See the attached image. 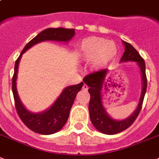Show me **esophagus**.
<instances>
[{
	"instance_id": "obj_1",
	"label": "esophagus",
	"mask_w": 159,
	"mask_h": 159,
	"mask_svg": "<svg viewBox=\"0 0 159 159\" xmlns=\"http://www.w3.org/2000/svg\"><path fill=\"white\" fill-rule=\"evenodd\" d=\"M82 90H83V91H87V90H88V86H86V84H83V86H82Z\"/></svg>"
}]
</instances>
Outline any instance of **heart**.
<instances>
[{
    "mask_svg": "<svg viewBox=\"0 0 159 159\" xmlns=\"http://www.w3.org/2000/svg\"><path fill=\"white\" fill-rule=\"evenodd\" d=\"M78 50L81 57L86 61L92 60L93 66L95 68L109 64L117 52L114 42L99 37H89L83 39Z\"/></svg>",
    "mask_w": 159,
    "mask_h": 159,
    "instance_id": "obj_1",
    "label": "heart"
}]
</instances>
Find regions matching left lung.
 <instances>
[{"mask_svg": "<svg viewBox=\"0 0 159 159\" xmlns=\"http://www.w3.org/2000/svg\"><path fill=\"white\" fill-rule=\"evenodd\" d=\"M123 44L125 46V52L123 53L122 57L121 58V62H136L140 66L142 74V93L137 109L132 113V115L122 121H116L112 119L105 112V109L102 105L101 90L102 87H104L103 82L107 73V69H101L96 72H93L83 78L84 83H86L90 87L88 90L91 95V100L89 102V113H90L91 122L98 131L106 135H114L119 133L121 131L126 130V128H128L135 122V120L136 119V117L141 110L144 95L146 92L147 77L144 59L140 56L139 52L131 44L126 42H123Z\"/></svg>", "mask_w": 159, "mask_h": 159, "instance_id": "1", "label": "left lung"}]
</instances>
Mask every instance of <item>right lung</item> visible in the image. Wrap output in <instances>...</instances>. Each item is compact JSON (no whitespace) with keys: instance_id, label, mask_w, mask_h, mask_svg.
Segmentation results:
<instances>
[{"instance_id":"add662e5","label":"right lung","mask_w":159,"mask_h":159,"mask_svg":"<svg viewBox=\"0 0 159 159\" xmlns=\"http://www.w3.org/2000/svg\"><path fill=\"white\" fill-rule=\"evenodd\" d=\"M75 29L64 28H48L42 31L32 39L25 46L21 54L17 59L15 65V73L12 77V91L15 100V106L18 115L28 128L36 133L50 135L57 132L64 126L69 116L70 109L73 106L77 92L81 91L83 83L68 86L59 95L55 104L48 110L41 113H32L28 112L21 104L16 90V77L19 60L26 50L40 42L53 40L58 42H68L74 36Z\"/></svg>"}]
</instances>
